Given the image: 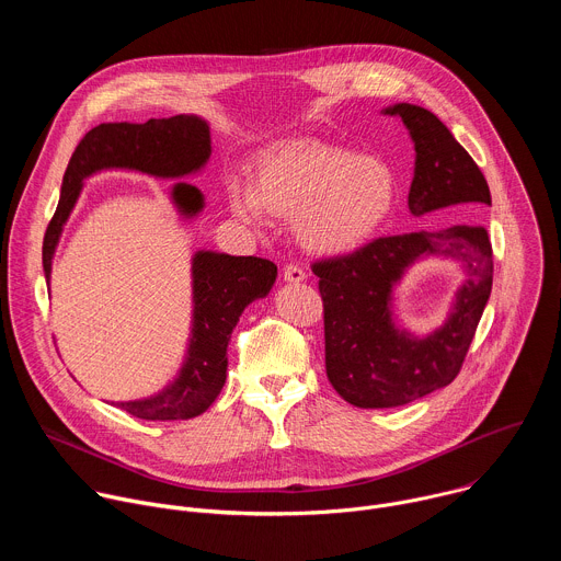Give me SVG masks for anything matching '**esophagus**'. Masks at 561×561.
I'll use <instances>...</instances> for the list:
<instances>
[{
	"instance_id": "34e87169",
	"label": "esophagus",
	"mask_w": 561,
	"mask_h": 561,
	"mask_svg": "<svg viewBox=\"0 0 561 561\" xmlns=\"http://www.w3.org/2000/svg\"><path fill=\"white\" fill-rule=\"evenodd\" d=\"M282 277H284V282L299 284V282L306 279V273H304V268H299L297 264H286L284 271H282Z\"/></svg>"
}]
</instances>
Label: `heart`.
Segmentation results:
<instances>
[{"label":"heart","mask_w":561,"mask_h":561,"mask_svg":"<svg viewBox=\"0 0 561 561\" xmlns=\"http://www.w3.org/2000/svg\"><path fill=\"white\" fill-rule=\"evenodd\" d=\"M394 175L370 154L301 139L268 150L255 184L230 180L232 213L249 224L266 215L297 218L306 249L324 255L346 253L370 239L394 204Z\"/></svg>","instance_id":"1"}]
</instances>
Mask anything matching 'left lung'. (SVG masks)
I'll return each instance as SVG.
<instances>
[{"mask_svg":"<svg viewBox=\"0 0 561 561\" xmlns=\"http://www.w3.org/2000/svg\"><path fill=\"white\" fill-rule=\"evenodd\" d=\"M383 113L402 117L415 141L413 215L491 206L486 178L437 115L415 104H394ZM422 254L459 259L467 279L447 324L417 341L393 327L389 299L393 284ZM310 268L324 301L329 381L353 407L392 409L448 386L461 370L491 297L493 247L484 226L459 224L377 237L355 253L317 260Z\"/></svg>","mask_w":561,"mask_h":561,"instance_id":"1","label":"left lung"}]
</instances>
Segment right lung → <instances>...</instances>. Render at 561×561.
I'll return each instance as SVG.
<instances>
[{
    "instance_id": "1",
    "label": "right lung",
    "mask_w": 561,
    "mask_h": 561,
    "mask_svg": "<svg viewBox=\"0 0 561 561\" xmlns=\"http://www.w3.org/2000/svg\"><path fill=\"white\" fill-rule=\"evenodd\" d=\"M210 157V130L202 117L175 115L146 124H100L77 144L64 173L57 210L44 234V273L61 228L82 191V182L104 169H133L154 178H182L199 171ZM180 213L193 217L204 197L191 184L173 188ZM277 277V266L262 257H232L199 251L193 257V331L188 355L178 379L148 399L119 402L117 409L150 422H175L202 415L226 381V348L239 314L260 297H266Z\"/></svg>"
}]
</instances>
